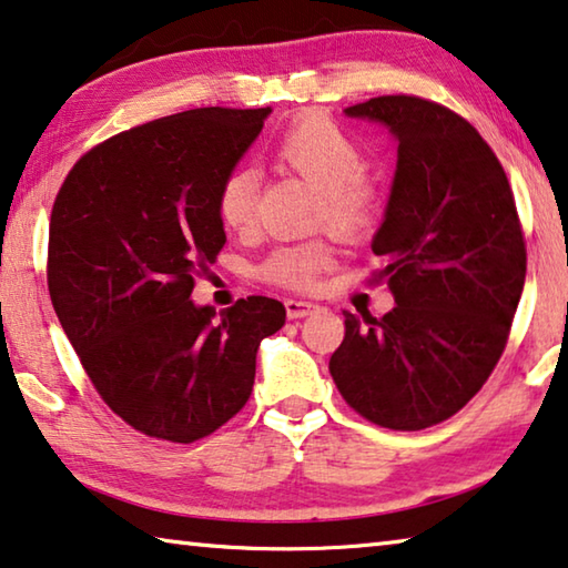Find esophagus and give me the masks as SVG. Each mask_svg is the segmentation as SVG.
Returning <instances> with one entry per match:
<instances>
[{"mask_svg":"<svg viewBox=\"0 0 568 568\" xmlns=\"http://www.w3.org/2000/svg\"><path fill=\"white\" fill-rule=\"evenodd\" d=\"M316 311V303L311 301H301V298H287L285 301V313L287 318H305Z\"/></svg>","mask_w":568,"mask_h":568,"instance_id":"esophagus-1","label":"esophagus"}]
</instances>
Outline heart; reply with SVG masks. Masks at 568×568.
I'll list each match as a JSON object with an SVG mask.
<instances>
[{"mask_svg":"<svg viewBox=\"0 0 568 568\" xmlns=\"http://www.w3.org/2000/svg\"><path fill=\"white\" fill-rule=\"evenodd\" d=\"M273 156L305 182L321 189V220L341 235H362L379 214V186L364 174V151L351 133L328 115H301L285 125L273 143ZM260 176L255 169L237 166L222 179L217 214L227 230H247L255 220ZM336 263V250L326 240L291 242L275 247L260 263L265 283L308 291L321 273Z\"/></svg>","mask_w":568,"mask_h":568,"instance_id":"obj_1","label":"heart"}]
</instances>
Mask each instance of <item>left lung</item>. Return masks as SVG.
<instances>
[{
  "mask_svg": "<svg viewBox=\"0 0 568 568\" xmlns=\"http://www.w3.org/2000/svg\"><path fill=\"white\" fill-rule=\"evenodd\" d=\"M397 139L389 206L372 242L397 305L344 313L331 356L341 397L379 427L417 432L460 412L508 344L526 283V240L506 171L478 131L417 95L346 108Z\"/></svg>",
  "mask_w": 568,
  "mask_h": 568,
  "instance_id": "obj_1",
  "label": "left lung"
}]
</instances>
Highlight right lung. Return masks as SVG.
Instances as JSON below:
<instances>
[{"label": "right lung", "instance_id": "1", "mask_svg": "<svg viewBox=\"0 0 568 568\" xmlns=\"http://www.w3.org/2000/svg\"><path fill=\"white\" fill-rule=\"evenodd\" d=\"M270 108H194L115 133L75 161L52 204L48 287L88 379L143 435L189 445L245 407L255 356L283 328L265 295L194 305L224 245L222 179Z\"/></svg>", "mask_w": 568, "mask_h": 568}]
</instances>
